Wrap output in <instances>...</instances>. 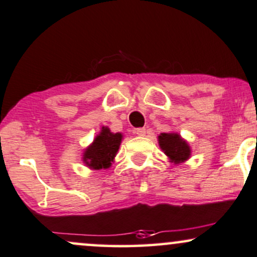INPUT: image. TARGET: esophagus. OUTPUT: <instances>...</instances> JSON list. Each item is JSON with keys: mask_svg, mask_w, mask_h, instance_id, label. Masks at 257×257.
Wrapping results in <instances>:
<instances>
[{"mask_svg": "<svg viewBox=\"0 0 257 257\" xmlns=\"http://www.w3.org/2000/svg\"><path fill=\"white\" fill-rule=\"evenodd\" d=\"M137 134L139 137H145L147 134V129L146 128H139L137 129Z\"/></svg>", "mask_w": 257, "mask_h": 257, "instance_id": "obj_1", "label": "esophagus"}]
</instances>
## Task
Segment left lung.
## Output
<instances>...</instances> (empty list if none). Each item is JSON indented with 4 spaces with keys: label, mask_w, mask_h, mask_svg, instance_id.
Masks as SVG:
<instances>
[{
    "label": "left lung",
    "mask_w": 257,
    "mask_h": 257,
    "mask_svg": "<svg viewBox=\"0 0 257 257\" xmlns=\"http://www.w3.org/2000/svg\"><path fill=\"white\" fill-rule=\"evenodd\" d=\"M158 144L171 163L181 164L190 158L189 144L178 133H162L158 135Z\"/></svg>",
    "instance_id": "8db88e82"
}]
</instances>
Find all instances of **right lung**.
Masks as SVG:
<instances>
[{
    "mask_svg": "<svg viewBox=\"0 0 257 257\" xmlns=\"http://www.w3.org/2000/svg\"><path fill=\"white\" fill-rule=\"evenodd\" d=\"M122 139V133H112L109 126H103L93 142L83 151V164L91 170L109 169L118 152Z\"/></svg>",
    "mask_w": 257,
    "mask_h": 257,
    "instance_id": "obj_1",
    "label": "right lung"
}]
</instances>
